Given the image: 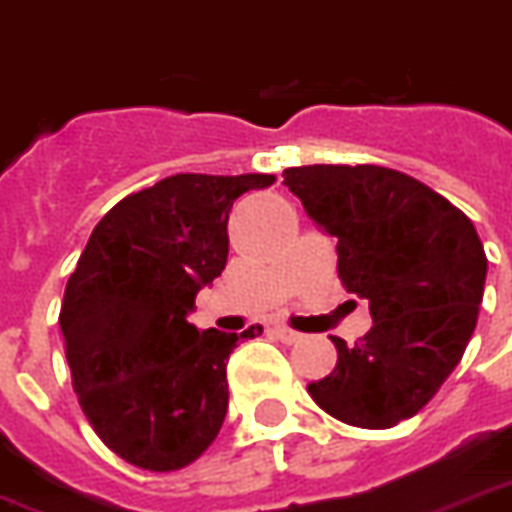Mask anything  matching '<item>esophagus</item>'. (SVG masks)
I'll return each mask as SVG.
<instances>
[{
    "label": "esophagus",
    "mask_w": 512,
    "mask_h": 512,
    "mask_svg": "<svg viewBox=\"0 0 512 512\" xmlns=\"http://www.w3.org/2000/svg\"><path fill=\"white\" fill-rule=\"evenodd\" d=\"M271 336L282 339L285 344H295V342H301V339H304L301 333L293 331V328H287V325H274V328H271Z\"/></svg>",
    "instance_id": "1"
}]
</instances>
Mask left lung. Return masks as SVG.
I'll list each match as a JSON object with an SVG mask.
<instances>
[{"label": "left lung", "instance_id": "obj_1", "mask_svg": "<svg viewBox=\"0 0 512 512\" xmlns=\"http://www.w3.org/2000/svg\"><path fill=\"white\" fill-rule=\"evenodd\" d=\"M285 187L336 238L339 279L369 301L372 331L309 385L342 423L391 429L423 410L478 325L488 260L464 211L407 173L380 165L287 168Z\"/></svg>", "mask_w": 512, "mask_h": 512}]
</instances>
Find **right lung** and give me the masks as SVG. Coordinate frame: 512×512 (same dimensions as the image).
<instances>
[{
  "label": "right lung",
  "instance_id": "1",
  "mask_svg": "<svg viewBox=\"0 0 512 512\" xmlns=\"http://www.w3.org/2000/svg\"><path fill=\"white\" fill-rule=\"evenodd\" d=\"M266 173H179L127 195L97 222L64 290V352L86 418L132 467L170 472L217 439L227 358L263 333L200 331L195 295L227 263L233 200Z\"/></svg>",
  "mask_w": 512,
  "mask_h": 512
}]
</instances>
